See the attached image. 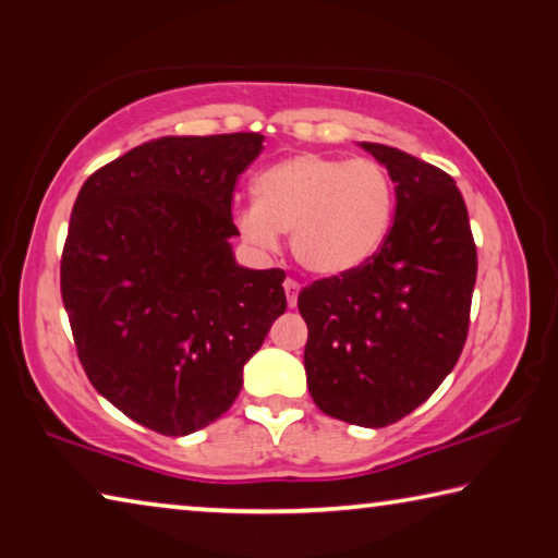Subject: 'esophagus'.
<instances>
[{"label": "esophagus", "mask_w": 558, "mask_h": 558, "mask_svg": "<svg viewBox=\"0 0 558 558\" xmlns=\"http://www.w3.org/2000/svg\"><path fill=\"white\" fill-rule=\"evenodd\" d=\"M282 288H286V298H288V305L295 307L298 305V295H300V282L295 278H288L282 282Z\"/></svg>", "instance_id": "1"}]
</instances>
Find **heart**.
Listing matches in <instances>:
<instances>
[{
    "mask_svg": "<svg viewBox=\"0 0 558 558\" xmlns=\"http://www.w3.org/2000/svg\"><path fill=\"white\" fill-rule=\"evenodd\" d=\"M253 196L256 204L235 214L241 239L276 253L280 233H292L300 266L325 278L362 268L379 253L396 206L389 169L376 159L315 153L263 169Z\"/></svg>",
    "mask_w": 558,
    "mask_h": 558,
    "instance_id": "heart-1",
    "label": "heart"
}]
</instances>
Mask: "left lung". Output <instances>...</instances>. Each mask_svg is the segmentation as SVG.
<instances>
[{
  "label": "left lung",
  "mask_w": 558,
  "mask_h": 558,
  "mask_svg": "<svg viewBox=\"0 0 558 558\" xmlns=\"http://www.w3.org/2000/svg\"><path fill=\"white\" fill-rule=\"evenodd\" d=\"M362 147L396 184L393 226L362 268L302 288L298 310L317 409L384 428L428 401L458 364L477 248L456 179L396 147Z\"/></svg>",
  "instance_id": "left-lung-1"
}]
</instances>
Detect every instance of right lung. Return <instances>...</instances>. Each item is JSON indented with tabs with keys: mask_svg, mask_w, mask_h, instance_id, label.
<instances>
[{
	"mask_svg": "<svg viewBox=\"0 0 558 558\" xmlns=\"http://www.w3.org/2000/svg\"><path fill=\"white\" fill-rule=\"evenodd\" d=\"M260 132L159 137L93 172L73 204L61 298L100 396L189 436L231 409L243 366L286 313L280 268L235 266V179Z\"/></svg>",
	"mask_w": 558,
	"mask_h": 558,
	"instance_id": "1",
	"label": "right lung"
}]
</instances>
